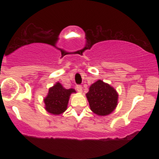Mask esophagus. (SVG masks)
Instances as JSON below:
<instances>
[{
  "instance_id": "1",
  "label": "esophagus",
  "mask_w": 159,
  "mask_h": 159,
  "mask_svg": "<svg viewBox=\"0 0 159 159\" xmlns=\"http://www.w3.org/2000/svg\"><path fill=\"white\" fill-rule=\"evenodd\" d=\"M76 90H78V92L82 93V87L81 85H76Z\"/></svg>"
}]
</instances>
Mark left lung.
<instances>
[{"label": "left lung", "mask_w": 159, "mask_h": 159, "mask_svg": "<svg viewBox=\"0 0 159 159\" xmlns=\"http://www.w3.org/2000/svg\"><path fill=\"white\" fill-rule=\"evenodd\" d=\"M86 96L91 111L99 116L110 114L117 105L118 94L116 91L101 80L90 86Z\"/></svg>", "instance_id": "8db88e82"}]
</instances>
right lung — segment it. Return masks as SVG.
<instances>
[{
	"label": "right lung",
	"instance_id": "add662e5",
	"mask_svg": "<svg viewBox=\"0 0 159 159\" xmlns=\"http://www.w3.org/2000/svg\"><path fill=\"white\" fill-rule=\"evenodd\" d=\"M72 93H75L74 89L63 88L60 83H57L49 89L48 94L44 99L45 109L54 115L61 114L66 110L69 96Z\"/></svg>",
	"mask_w": 159,
	"mask_h": 159
}]
</instances>
